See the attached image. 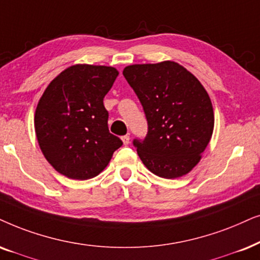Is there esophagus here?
I'll list each match as a JSON object with an SVG mask.
<instances>
[{
	"label": "esophagus",
	"mask_w": 260,
	"mask_h": 260,
	"mask_svg": "<svg viewBox=\"0 0 260 260\" xmlns=\"http://www.w3.org/2000/svg\"><path fill=\"white\" fill-rule=\"evenodd\" d=\"M122 141L124 144H129L130 143V136L129 135H124V136L122 137Z\"/></svg>",
	"instance_id": "34e87169"
}]
</instances>
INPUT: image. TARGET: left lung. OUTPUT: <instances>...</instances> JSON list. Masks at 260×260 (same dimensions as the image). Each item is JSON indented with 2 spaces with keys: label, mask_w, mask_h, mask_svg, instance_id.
<instances>
[{
  "label": "left lung",
  "mask_w": 260,
  "mask_h": 260,
  "mask_svg": "<svg viewBox=\"0 0 260 260\" xmlns=\"http://www.w3.org/2000/svg\"><path fill=\"white\" fill-rule=\"evenodd\" d=\"M123 75L147 118L146 137L133 141L144 166L166 179L188 173L200 162L214 130L207 90L188 70L171 60L134 64Z\"/></svg>",
  "instance_id": "1"
}]
</instances>
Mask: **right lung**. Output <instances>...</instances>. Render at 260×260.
Masks as SVG:
<instances>
[{"label":"right lung","instance_id":"right-lung-1","mask_svg":"<svg viewBox=\"0 0 260 260\" xmlns=\"http://www.w3.org/2000/svg\"><path fill=\"white\" fill-rule=\"evenodd\" d=\"M118 76L105 66L76 64L55 77L35 116L37 140L45 159L70 179L96 177L122 140L109 130L104 98Z\"/></svg>","mask_w":260,"mask_h":260}]
</instances>
